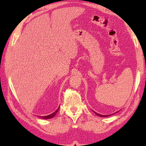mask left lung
<instances>
[{
  "label": "left lung",
  "instance_id": "obj_1",
  "mask_svg": "<svg viewBox=\"0 0 146 146\" xmlns=\"http://www.w3.org/2000/svg\"><path fill=\"white\" fill-rule=\"evenodd\" d=\"M95 112V111H94ZM96 114L97 115H98V116H100V117H108V116H110L111 115H112V114H111V115H101V114H99V113H96V112H95Z\"/></svg>",
  "mask_w": 146,
  "mask_h": 146
}]
</instances>
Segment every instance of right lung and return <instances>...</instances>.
Segmentation results:
<instances>
[{"mask_svg":"<svg viewBox=\"0 0 146 146\" xmlns=\"http://www.w3.org/2000/svg\"><path fill=\"white\" fill-rule=\"evenodd\" d=\"M60 109V107H58V109L56 110L54 113H51V114H50V115H46V116H44V117H41V116H39V117H41V118H42V119H51V118H52L56 114V113L58 112V110Z\"/></svg>","mask_w":146,"mask_h":146,"instance_id":"1","label":"right lung"}]
</instances>
